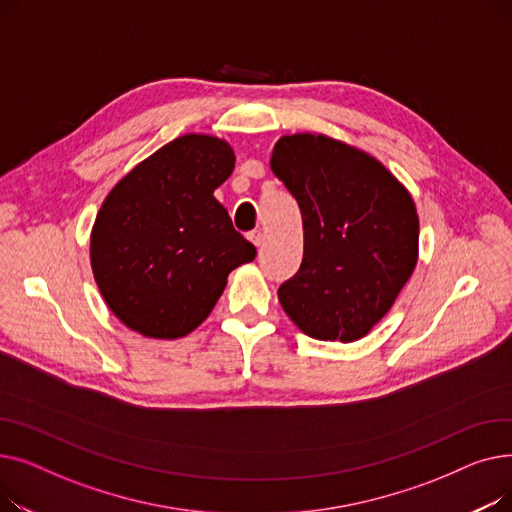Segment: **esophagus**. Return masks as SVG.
<instances>
[{
    "label": "esophagus",
    "mask_w": 512,
    "mask_h": 512,
    "mask_svg": "<svg viewBox=\"0 0 512 512\" xmlns=\"http://www.w3.org/2000/svg\"><path fill=\"white\" fill-rule=\"evenodd\" d=\"M249 240L253 242L255 247H261V245H263V232H261V230H253V232H249Z\"/></svg>",
    "instance_id": "esophagus-1"
}]
</instances>
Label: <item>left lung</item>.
Instances as JSON below:
<instances>
[{
    "label": "left lung",
    "instance_id": "1",
    "mask_svg": "<svg viewBox=\"0 0 512 512\" xmlns=\"http://www.w3.org/2000/svg\"><path fill=\"white\" fill-rule=\"evenodd\" d=\"M270 166L305 234L299 272L278 288L282 309L311 338H363L417 265L413 197L378 159L324 134H286Z\"/></svg>",
    "mask_w": 512,
    "mask_h": 512
}]
</instances>
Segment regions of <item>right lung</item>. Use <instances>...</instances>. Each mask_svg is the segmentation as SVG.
I'll return each mask as SVG.
<instances>
[{
  "instance_id": "obj_1",
  "label": "right lung",
  "mask_w": 512,
  "mask_h": 512,
  "mask_svg": "<svg viewBox=\"0 0 512 512\" xmlns=\"http://www.w3.org/2000/svg\"><path fill=\"white\" fill-rule=\"evenodd\" d=\"M234 151L184 134L132 168L105 197L91 232V267L107 307L130 330L174 340L201 326L228 274L255 259L213 197Z\"/></svg>"
}]
</instances>
